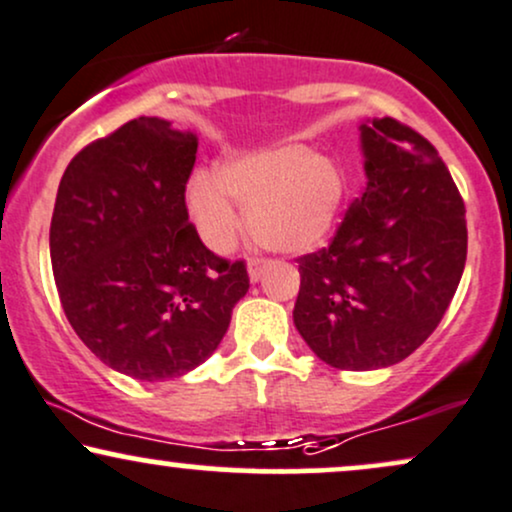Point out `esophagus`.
Here are the masks:
<instances>
[{"instance_id": "34e87169", "label": "esophagus", "mask_w": 512, "mask_h": 512, "mask_svg": "<svg viewBox=\"0 0 512 512\" xmlns=\"http://www.w3.org/2000/svg\"><path fill=\"white\" fill-rule=\"evenodd\" d=\"M269 264H272V262L262 260V257H257V260H250V262H248V276H250V281H252V283L260 281L262 274L269 269Z\"/></svg>"}]
</instances>
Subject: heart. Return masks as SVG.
I'll return each mask as SVG.
<instances>
[{
	"label": "heart",
	"mask_w": 512,
	"mask_h": 512,
	"mask_svg": "<svg viewBox=\"0 0 512 512\" xmlns=\"http://www.w3.org/2000/svg\"><path fill=\"white\" fill-rule=\"evenodd\" d=\"M348 181L338 162L305 143H281L229 159L217 171L200 169L186 186V205L207 248L224 252L243 229L264 248L303 252L334 229Z\"/></svg>",
	"instance_id": "obj_1"
}]
</instances>
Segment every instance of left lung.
Instances as JSON below:
<instances>
[{
  "label": "left lung",
  "instance_id": "left-lung-1",
  "mask_svg": "<svg viewBox=\"0 0 512 512\" xmlns=\"http://www.w3.org/2000/svg\"><path fill=\"white\" fill-rule=\"evenodd\" d=\"M365 193L298 260L293 324L336 369H381L432 336L465 269V205L439 152L396 119L360 123Z\"/></svg>",
  "mask_w": 512,
  "mask_h": 512
}]
</instances>
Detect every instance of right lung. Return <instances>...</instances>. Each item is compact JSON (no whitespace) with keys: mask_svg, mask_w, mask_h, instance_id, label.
<instances>
[{"mask_svg":"<svg viewBox=\"0 0 512 512\" xmlns=\"http://www.w3.org/2000/svg\"><path fill=\"white\" fill-rule=\"evenodd\" d=\"M197 135L140 116L80 150L61 176L49 257L61 307L107 367L140 381L183 377L229 329L250 281L188 224Z\"/></svg>","mask_w":512,"mask_h":512,"instance_id":"add662e5","label":"right lung"}]
</instances>
